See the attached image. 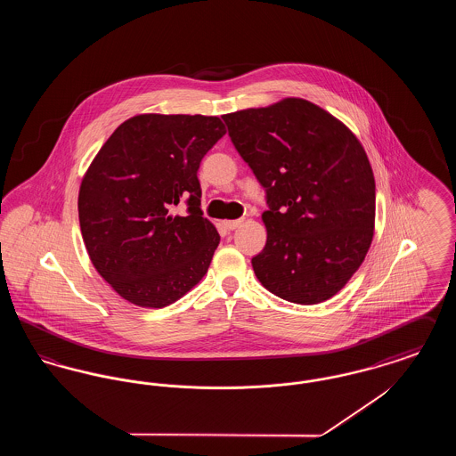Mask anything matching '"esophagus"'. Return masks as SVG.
Listing matches in <instances>:
<instances>
[{
	"mask_svg": "<svg viewBox=\"0 0 456 456\" xmlns=\"http://www.w3.org/2000/svg\"><path fill=\"white\" fill-rule=\"evenodd\" d=\"M240 224H242L240 218H238V220H225V222H224V227H225L227 231H234V229H238Z\"/></svg>",
	"mask_w": 456,
	"mask_h": 456,
	"instance_id": "1",
	"label": "esophagus"
}]
</instances>
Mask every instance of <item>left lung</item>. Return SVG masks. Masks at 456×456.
<instances>
[{
  "label": "left lung",
  "mask_w": 456,
  "mask_h": 456,
  "mask_svg": "<svg viewBox=\"0 0 456 456\" xmlns=\"http://www.w3.org/2000/svg\"><path fill=\"white\" fill-rule=\"evenodd\" d=\"M222 119L266 191V244L251 260L258 281L289 303L333 297L366 258L374 232L376 186L362 145L304 99Z\"/></svg>",
  "instance_id": "left-lung-1"
}]
</instances>
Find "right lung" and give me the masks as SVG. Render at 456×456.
<instances>
[{
	"mask_svg": "<svg viewBox=\"0 0 456 456\" xmlns=\"http://www.w3.org/2000/svg\"><path fill=\"white\" fill-rule=\"evenodd\" d=\"M224 134L217 116L140 114L92 160L78 195L82 238L95 270L123 299L164 307L207 273L220 236L200 208L196 173ZM179 202L184 216H173Z\"/></svg>",
	"mask_w": 456,
	"mask_h": 456,
	"instance_id": "1",
	"label": "right lung"
}]
</instances>
